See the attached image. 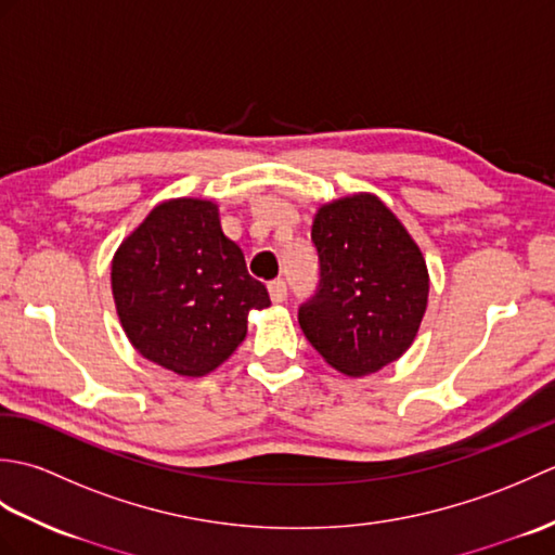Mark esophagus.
I'll return each instance as SVG.
<instances>
[{
  "label": "esophagus",
  "mask_w": 555,
  "mask_h": 555,
  "mask_svg": "<svg viewBox=\"0 0 555 555\" xmlns=\"http://www.w3.org/2000/svg\"><path fill=\"white\" fill-rule=\"evenodd\" d=\"M286 296H288L286 281H281V279L271 281V284H269V298H271V302H274V305L286 302Z\"/></svg>",
  "instance_id": "34e87169"
}]
</instances>
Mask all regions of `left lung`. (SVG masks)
I'll use <instances>...</instances> for the list:
<instances>
[{"instance_id":"1","label":"left lung","mask_w":555,"mask_h":555,"mask_svg":"<svg viewBox=\"0 0 555 555\" xmlns=\"http://www.w3.org/2000/svg\"><path fill=\"white\" fill-rule=\"evenodd\" d=\"M312 241L322 281L300 308L305 338L346 376L396 362L429 302V269L415 238L379 197L352 193L317 209Z\"/></svg>"}]
</instances>
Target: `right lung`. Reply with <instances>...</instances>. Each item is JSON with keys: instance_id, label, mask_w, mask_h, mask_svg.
Listing matches in <instances>:
<instances>
[{"instance_id": "obj_1", "label": "right lung", "mask_w": 555, "mask_h": 555, "mask_svg": "<svg viewBox=\"0 0 555 555\" xmlns=\"http://www.w3.org/2000/svg\"><path fill=\"white\" fill-rule=\"evenodd\" d=\"M112 296L126 338L179 376H205L247 334L250 310L269 308L238 245L221 231L219 205L164 199L116 247Z\"/></svg>"}]
</instances>
